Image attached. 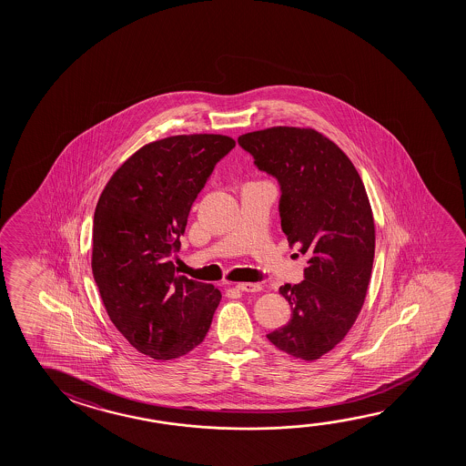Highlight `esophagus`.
<instances>
[{
    "label": "esophagus",
    "mask_w": 466,
    "mask_h": 466,
    "mask_svg": "<svg viewBox=\"0 0 466 466\" xmlns=\"http://www.w3.org/2000/svg\"><path fill=\"white\" fill-rule=\"evenodd\" d=\"M237 289L242 290V292H258L261 289V286H259L258 282H238Z\"/></svg>",
    "instance_id": "34e87169"
}]
</instances>
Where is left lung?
Returning <instances> with one entry per match:
<instances>
[{
  "instance_id": "8db88e82",
  "label": "left lung",
  "mask_w": 466,
  "mask_h": 466,
  "mask_svg": "<svg viewBox=\"0 0 466 466\" xmlns=\"http://www.w3.org/2000/svg\"><path fill=\"white\" fill-rule=\"evenodd\" d=\"M237 143L278 180L282 232L309 257L304 281L279 288L289 321L267 338L294 358L315 360L343 339L366 299L375 252L366 188L348 156L319 131L275 127Z\"/></svg>"
}]
</instances>
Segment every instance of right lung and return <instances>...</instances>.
<instances>
[{"label": "right lung", "instance_id": "add662e5", "mask_svg": "<svg viewBox=\"0 0 466 466\" xmlns=\"http://www.w3.org/2000/svg\"><path fill=\"white\" fill-rule=\"evenodd\" d=\"M236 141L180 135L154 141L115 172L92 224V273L110 320L128 343L157 360L197 348L211 327L221 292L178 276L191 205Z\"/></svg>", "mask_w": 466, "mask_h": 466}]
</instances>
